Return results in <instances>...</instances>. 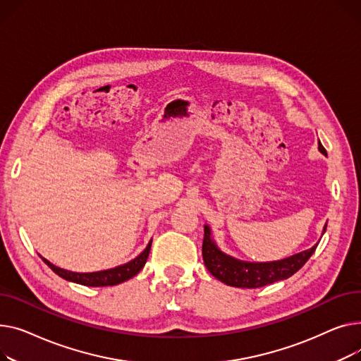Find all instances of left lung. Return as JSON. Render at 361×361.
<instances>
[{"instance_id":"1","label":"left lung","mask_w":361,"mask_h":361,"mask_svg":"<svg viewBox=\"0 0 361 361\" xmlns=\"http://www.w3.org/2000/svg\"><path fill=\"white\" fill-rule=\"evenodd\" d=\"M319 150L325 153V148L319 144ZM326 226L324 227V233ZM316 246L290 258L274 262H245L223 253L214 240L211 239V230L208 226L204 227V242H202V258L207 269L214 275L221 283L239 287V288H258L272 284L280 280H287L293 274L298 272L307 259L313 255Z\"/></svg>"}]
</instances>
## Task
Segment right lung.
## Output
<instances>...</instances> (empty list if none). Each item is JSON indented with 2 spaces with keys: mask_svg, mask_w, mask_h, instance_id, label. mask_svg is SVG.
Returning a JSON list of instances; mask_svg holds the SVG:
<instances>
[{
  "mask_svg": "<svg viewBox=\"0 0 361 361\" xmlns=\"http://www.w3.org/2000/svg\"><path fill=\"white\" fill-rule=\"evenodd\" d=\"M150 247H152V240L135 259L126 262L123 265H119V267H115L111 269H104V271H97V272H73V271H67V269H62L59 267H55L45 258H42V259H44V262L63 280L73 281V283H77L81 286H87V287H106V286L121 284L126 280L133 279L134 275H137L147 262L148 253H150Z\"/></svg>",
  "mask_w": 361,
  "mask_h": 361,
  "instance_id": "obj_1",
  "label": "right lung"
}]
</instances>
